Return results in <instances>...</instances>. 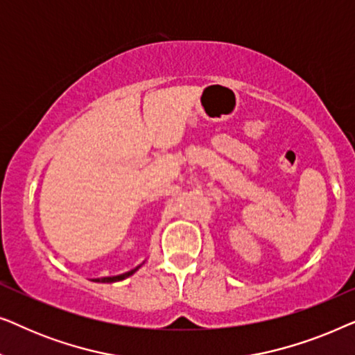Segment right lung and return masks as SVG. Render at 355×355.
I'll list each match as a JSON object with an SVG mask.
<instances>
[{"label":"right lung","mask_w":355,"mask_h":355,"mask_svg":"<svg viewBox=\"0 0 355 355\" xmlns=\"http://www.w3.org/2000/svg\"><path fill=\"white\" fill-rule=\"evenodd\" d=\"M139 268H140V265L137 266V268L128 271V273H123V275H118V276H108V278H96L94 281H95V283H116V281H123L125 278H129V276L134 275Z\"/></svg>","instance_id":"right-lung-1"}]
</instances>
